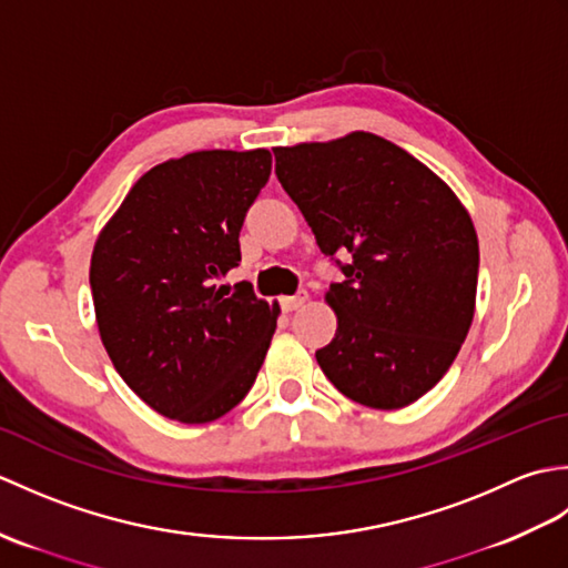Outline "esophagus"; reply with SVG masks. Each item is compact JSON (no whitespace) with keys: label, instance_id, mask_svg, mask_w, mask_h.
<instances>
[{"label":"esophagus","instance_id":"34e87169","mask_svg":"<svg viewBox=\"0 0 568 568\" xmlns=\"http://www.w3.org/2000/svg\"><path fill=\"white\" fill-rule=\"evenodd\" d=\"M305 303H307V293L305 291L297 293V295H287V297L281 300V305H283L285 312H295V310L303 307Z\"/></svg>","mask_w":568,"mask_h":568}]
</instances>
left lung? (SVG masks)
I'll use <instances>...</instances> for the list:
<instances>
[{"mask_svg":"<svg viewBox=\"0 0 568 568\" xmlns=\"http://www.w3.org/2000/svg\"><path fill=\"white\" fill-rule=\"evenodd\" d=\"M273 153L283 190L344 275L327 293L339 327L317 352L320 368L366 407L415 403L449 371L474 320L468 212L427 165L366 131Z\"/></svg>","mask_w":568,"mask_h":568,"instance_id":"8db88e82","label":"left lung"}]
</instances>
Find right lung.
<instances>
[{
  "label": "right lung",
  "mask_w": 568,
  "mask_h": 568,
  "mask_svg": "<svg viewBox=\"0 0 568 568\" xmlns=\"http://www.w3.org/2000/svg\"><path fill=\"white\" fill-rule=\"evenodd\" d=\"M271 153L197 151L151 168L92 251L90 287L119 376L163 417L204 425L251 390L277 305L216 281L241 261L239 232L271 178Z\"/></svg>",
  "instance_id": "add662e5"
}]
</instances>
